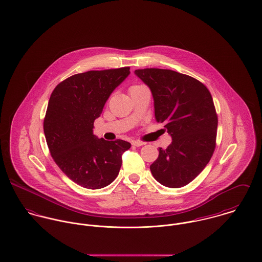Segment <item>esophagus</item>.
I'll return each instance as SVG.
<instances>
[{
  "instance_id": "esophagus-1",
  "label": "esophagus",
  "mask_w": 262,
  "mask_h": 262,
  "mask_svg": "<svg viewBox=\"0 0 262 262\" xmlns=\"http://www.w3.org/2000/svg\"><path fill=\"white\" fill-rule=\"evenodd\" d=\"M132 145L137 146V147H140V146H142V145H145V142H142V141H140V140H133V141H132Z\"/></svg>"
}]
</instances>
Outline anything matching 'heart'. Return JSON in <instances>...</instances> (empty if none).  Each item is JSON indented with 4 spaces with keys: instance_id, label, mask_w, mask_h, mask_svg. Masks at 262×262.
Wrapping results in <instances>:
<instances>
[{
    "instance_id": "obj_1",
    "label": "heart",
    "mask_w": 262,
    "mask_h": 262,
    "mask_svg": "<svg viewBox=\"0 0 262 262\" xmlns=\"http://www.w3.org/2000/svg\"><path fill=\"white\" fill-rule=\"evenodd\" d=\"M142 86H144V85H142V84H135V85H132V86L130 88V90H133V89H138V88H142Z\"/></svg>"
}]
</instances>
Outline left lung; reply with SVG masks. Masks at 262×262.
Segmentation results:
<instances>
[{"label":"left lung","instance_id":"8db88e82","mask_svg":"<svg viewBox=\"0 0 262 262\" xmlns=\"http://www.w3.org/2000/svg\"><path fill=\"white\" fill-rule=\"evenodd\" d=\"M135 75L149 86L155 119L172 138L166 149L159 148L151 173L165 187L187 186L216 148L218 116L211 93L198 79L170 70H136Z\"/></svg>","mask_w":262,"mask_h":262}]
</instances>
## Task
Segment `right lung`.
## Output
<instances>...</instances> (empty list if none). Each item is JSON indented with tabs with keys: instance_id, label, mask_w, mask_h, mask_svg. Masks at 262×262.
<instances>
[{
	"instance_id": "obj_1",
	"label": "right lung",
	"mask_w": 262,
	"mask_h": 262,
	"mask_svg": "<svg viewBox=\"0 0 262 262\" xmlns=\"http://www.w3.org/2000/svg\"><path fill=\"white\" fill-rule=\"evenodd\" d=\"M129 74L130 68H121L72 75L50 96L43 122L46 142L58 167L80 187L109 186L119 173L122 154L131 147L127 141H107L93 133L95 120Z\"/></svg>"
}]
</instances>
